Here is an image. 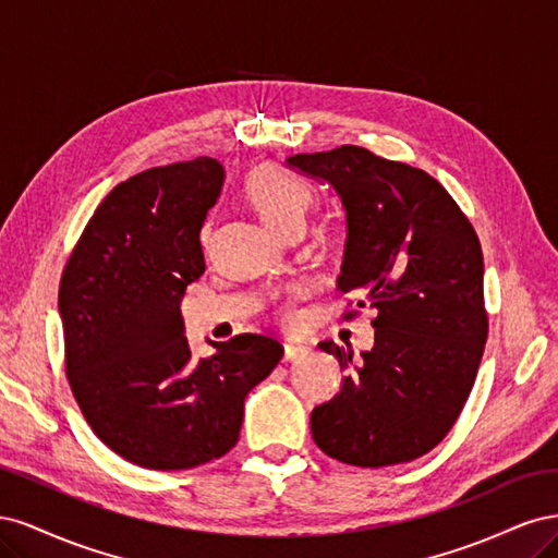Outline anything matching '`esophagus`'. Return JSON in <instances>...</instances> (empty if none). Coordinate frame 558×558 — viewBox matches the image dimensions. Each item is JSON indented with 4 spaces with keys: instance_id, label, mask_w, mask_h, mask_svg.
Listing matches in <instances>:
<instances>
[{
    "instance_id": "34e87169",
    "label": "esophagus",
    "mask_w": 558,
    "mask_h": 558,
    "mask_svg": "<svg viewBox=\"0 0 558 558\" xmlns=\"http://www.w3.org/2000/svg\"><path fill=\"white\" fill-rule=\"evenodd\" d=\"M307 353V349L305 347H295V344H283V361L289 363V361H298V359H302Z\"/></svg>"
}]
</instances>
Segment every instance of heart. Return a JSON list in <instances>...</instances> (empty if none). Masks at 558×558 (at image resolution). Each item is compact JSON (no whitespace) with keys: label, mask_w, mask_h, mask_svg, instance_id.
Returning <instances> with one entry per match:
<instances>
[{"label":"heart","mask_w":558,"mask_h":558,"mask_svg":"<svg viewBox=\"0 0 558 558\" xmlns=\"http://www.w3.org/2000/svg\"><path fill=\"white\" fill-rule=\"evenodd\" d=\"M244 199L248 207L258 214L260 221L275 234H286L289 230H302L305 226V214L310 209V191L305 185L283 174L277 167L260 165L251 170L244 181ZM302 298L300 289H293L279 305V318L283 324H293L295 300Z\"/></svg>","instance_id":"1"}]
</instances>
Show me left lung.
Masks as SVG:
<instances>
[{
  "instance_id": "8db88e82",
  "label": "left lung",
  "mask_w": 558,
  "mask_h": 558,
  "mask_svg": "<svg viewBox=\"0 0 558 558\" xmlns=\"http://www.w3.org/2000/svg\"><path fill=\"white\" fill-rule=\"evenodd\" d=\"M286 165L340 199L347 242L337 289L377 310L375 347L359 359L330 340L318 344L349 375L314 408V442L359 468L414 461L451 430L482 363L477 234L430 174L367 148L347 144Z\"/></svg>"
}]
</instances>
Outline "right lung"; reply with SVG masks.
<instances>
[{"label": "right lung", "mask_w": 558, "mask_h": 558, "mask_svg": "<svg viewBox=\"0 0 558 558\" xmlns=\"http://www.w3.org/2000/svg\"><path fill=\"white\" fill-rule=\"evenodd\" d=\"M223 181L216 158L121 181L62 272L58 312L74 398L99 440L148 470L228 453L248 391L283 353L272 337L244 332L195 361L183 335L181 300L205 272L199 230Z\"/></svg>", "instance_id": "add662e5"}]
</instances>
